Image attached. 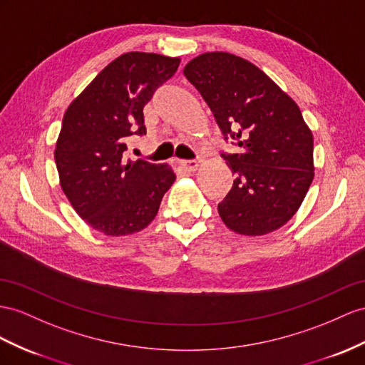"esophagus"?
Returning <instances> with one entry per match:
<instances>
[{"label":"esophagus","mask_w":365,"mask_h":365,"mask_svg":"<svg viewBox=\"0 0 365 365\" xmlns=\"http://www.w3.org/2000/svg\"><path fill=\"white\" fill-rule=\"evenodd\" d=\"M180 165L185 168L186 171H195L199 168L197 160H180Z\"/></svg>","instance_id":"obj_1"}]
</instances>
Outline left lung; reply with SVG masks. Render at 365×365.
I'll return each instance as SVG.
<instances>
[{"instance_id": "left-lung-1", "label": "left lung", "mask_w": 365, "mask_h": 365, "mask_svg": "<svg viewBox=\"0 0 365 365\" xmlns=\"http://www.w3.org/2000/svg\"><path fill=\"white\" fill-rule=\"evenodd\" d=\"M183 73L240 148L223 154L236 175L217 207L223 223L242 236L284 227L314 177L313 134L296 101L256 64L230 52L200 53Z\"/></svg>"}]
</instances>
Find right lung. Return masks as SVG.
I'll return each instance as SVG.
<instances>
[{"mask_svg":"<svg viewBox=\"0 0 365 365\" xmlns=\"http://www.w3.org/2000/svg\"><path fill=\"white\" fill-rule=\"evenodd\" d=\"M179 57L128 52L109 63L64 112L55 143L60 186L89 227L106 236L142 231L157 216L175 174L168 163L126 160V142L146 134L143 106Z\"/></svg>","mask_w":365,"mask_h":365,"instance_id":"obj_1","label":"right lung"}]
</instances>
